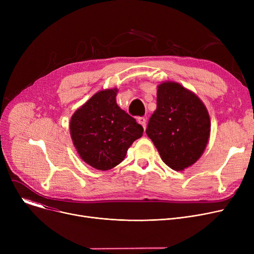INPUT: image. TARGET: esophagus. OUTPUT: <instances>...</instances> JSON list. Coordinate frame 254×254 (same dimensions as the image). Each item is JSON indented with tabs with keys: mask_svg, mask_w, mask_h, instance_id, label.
<instances>
[{
	"mask_svg": "<svg viewBox=\"0 0 254 254\" xmlns=\"http://www.w3.org/2000/svg\"><path fill=\"white\" fill-rule=\"evenodd\" d=\"M138 122L139 124L144 127V129L146 128V123H147V120H146L145 117H138Z\"/></svg>",
	"mask_w": 254,
	"mask_h": 254,
	"instance_id": "esophagus-1",
	"label": "esophagus"
}]
</instances>
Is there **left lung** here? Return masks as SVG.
I'll return each instance as SVG.
<instances>
[{"instance_id": "8db88e82", "label": "left lung", "mask_w": 254, "mask_h": 254, "mask_svg": "<svg viewBox=\"0 0 254 254\" xmlns=\"http://www.w3.org/2000/svg\"><path fill=\"white\" fill-rule=\"evenodd\" d=\"M210 130L208 110L194 92L174 81L157 85L156 110L146 134L168 167L183 171L192 166L205 151Z\"/></svg>"}]
</instances>
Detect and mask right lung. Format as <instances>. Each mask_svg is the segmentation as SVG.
<instances>
[{
  "label": "right lung",
  "mask_w": 254,
  "mask_h": 254,
  "mask_svg": "<svg viewBox=\"0 0 254 254\" xmlns=\"http://www.w3.org/2000/svg\"><path fill=\"white\" fill-rule=\"evenodd\" d=\"M117 88L95 93L71 117L70 135L82 161L99 171L122 163L143 127L116 103Z\"/></svg>",
  "instance_id": "add662e5"
}]
</instances>
